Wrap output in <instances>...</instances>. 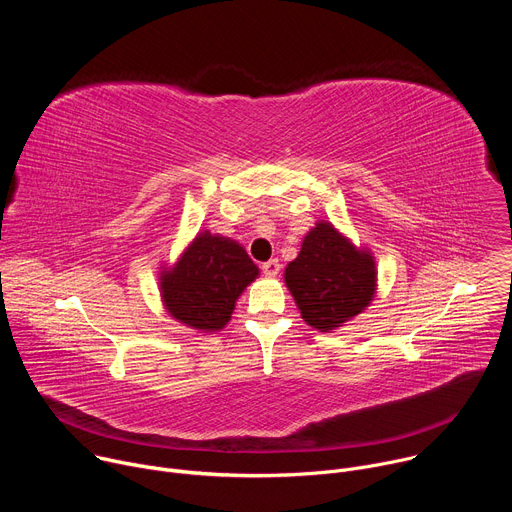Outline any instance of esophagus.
<instances>
[{
    "instance_id": "34e87169",
    "label": "esophagus",
    "mask_w": 512,
    "mask_h": 512,
    "mask_svg": "<svg viewBox=\"0 0 512 512\" xmlns=\"http://www.w3.org/2000/svg\"><path fill=\"white\" fill-rule=\"evenodd\" d=\"M279 261L277 259H269V261H265L263 265H261V269H263V273L267 275V277H275L277 273H279Z\"/></svg>"
}]
</instances>
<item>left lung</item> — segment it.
Returning a JSON list of instances; mask_svg holds the SVG:
<instances>
[{
	"label": "left lung",
	"instance_id": "8db88e82",
	"mask_svg": "<svg viewBox=\"0 0 512 512\" xmlns=\"http://www.w3.org/2000/svg\"><path fill=\"white\" fill-rule=\"evenodd\" d=\"M375 261L356 251L330 223H318L298 259L285 267V283L302 318L320 332L334 330L369 306L375 294Z\"/></svg>",
	"mask_w": 512,
	"mask_h": 512
}]
</instances>
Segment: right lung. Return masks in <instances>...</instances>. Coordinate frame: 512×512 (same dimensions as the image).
I'll list each match as a JSON object with an SVG mask.
<instances>
[{
    "mask_svg": "<svg viewBox=\"0 0 512 512\" xmlns=\"http://www.w3.org/2000/svg\"><path fill=\"white\" fill-rule=\"evenodd\" d=\"M257 273L241 245L202 233L178 265L162 275V298L176 320L198 330H221Z\"/></svg>",
    "mask_w": 512,
    "mask_h": 512,
    "instance_id": "right-lung-1",
    "label": "right lung"
}]
</instances>
